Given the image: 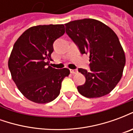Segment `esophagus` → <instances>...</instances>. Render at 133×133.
<instances>
[{
    "label": "esophagus",
    "instance_id": "1",
    "mask_svg": "<svg viewBox=\"0 0 133 133\" xmlns=\"http://www.w3.org/2000/svg\"><path fill=\"white\" fill-rule=\"evenodd\" d=\"M70 73H72V74H76V73L78 72V70H77L70 69Z\"/></svg>",
    "mask_w": 133,
    "mask_h": 133
}]
</instances>
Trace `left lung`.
I'll return each instance as SVG.
<instances>
[{
	"label": "left lung",
	"instance_id": "obj_1",
	"mask_svg": "<svg viewBox=\"0 0 133 133\" xmlns=\"http://www.w3.org/2000/svg\"><path fill=\"white\" fill-rule=\"evenodd\" d=\"M65 31L82 54H89L90 71L79 68L85 83L78 92L88 98H100L114 89L123 75L125 52L113 30L102 22L91 18L70 21Z\"/></svg>",
	"mask_w": 133,
	"mask_h": 133
}]
</instances>
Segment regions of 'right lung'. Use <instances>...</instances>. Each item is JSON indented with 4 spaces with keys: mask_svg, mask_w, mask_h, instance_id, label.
Segmentation results:
<instances>
[{
    "mask_svg": "<svg viewBox=\"0 0 133 133\" xmlns=\"http://www.w3.org/2000/svg\"><path fill=\"white\" fill-rule=\"evenodd\" d=\"M65 33L63 24L30 27L13 45L8 68L16 86L25 98L39 104L50 103L60 94L68 68L49 65L53 43Z\"/></svg>",
    "mask_w": 133,
    "mask_h": 133,
    "instance_id": "add662e5",
    "label": "right lung"
}]
</instances>
